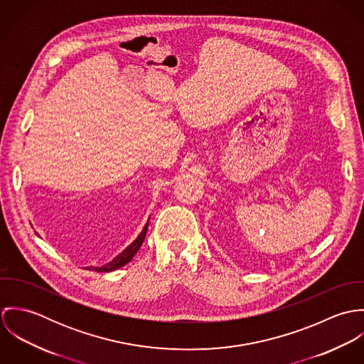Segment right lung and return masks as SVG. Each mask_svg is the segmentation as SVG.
Returning <instances> with one entry per match:
<instances>
[{
    "mask_svg": "<svg viewBox=\"0 0 364 364\" xmlns=\"http://www.w3.org/2000/svg\"><path fill=\"white\" fill-rule=\"evenodd\" d=\"M147 228H149V221H147V224L144 225V228H143V231L140 232V235H139L123 252H120L116 258H113L109 263H106V264L101 266V267L90 266L88 269L95 270V272H112V270H116V269L124 266L126 263H129L130 260L133 259V257L137 254V251L140 250V247L143 245V241H144L146 234H147Z\"/></svg>",
    "mask_w": 364,
    "mask_h": 364,
    "instance_id": "add662e5",
    "label": "right lung"
}]
</instances>
